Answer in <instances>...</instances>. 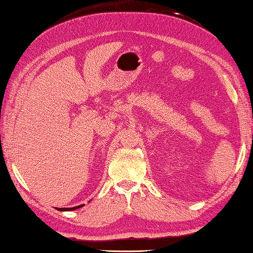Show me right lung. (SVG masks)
<instances>
[{
	"instance_id": "1",
	"label": "right lung",
	"mask_w": 253,
	"mask_h": 253,
	"mask_svg": "<svg viewBox=\"0 0 253 253\" xmlns=\"http://www.w3.org/2000/svg\"><path fill=\"white\" fill-rule=\"evenodd\" d=\"M84 206V204H82V205H79V206H74V208H56L58 209L59 211H74V210H77V209H80V208H83Z\"/></svg>"
}]
</instances>
